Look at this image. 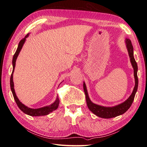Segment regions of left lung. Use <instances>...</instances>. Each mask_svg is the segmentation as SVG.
Returning a JSON list of instances; mask_svg holds the SVG:
<instances>
[{"label": "left lung", "instance_id": "1", "mask_svg": "<svg viewBox=\"0 0 147 147\" xmlns=\"http://www.w3.org/2000/svg\"><path fill=\"white\" fill-rule=\"evenodd\" d=\"M125 42L129 53V56L130 57L131 63L132 65L133 69H134V75L135 78V86L134 88V90H133L131 95L129 97V98L126 100H125L121 104L115 105L114 107H107L100 106L99 105L95 104L94 103H92L90 99V97L88 96V94L87 92L86 84L84 83V82H83V90L84 91V94H85L86 96V100L88 109H90L93 113L97 115V117L102 118H114L125 113L131 106L133 100L134 99L136 93L137 91L138 82H138L137 77L138 67L137 63L134 57V50H133V47L132 45L131 41L129 39L126 38Z\"/></svg>", "mask_w": 147, "mask_h": 147}]
</instances>
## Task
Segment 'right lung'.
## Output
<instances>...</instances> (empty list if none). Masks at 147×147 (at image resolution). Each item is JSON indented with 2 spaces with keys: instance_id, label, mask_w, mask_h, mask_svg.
Returning a JSON list of instances; mask_svg holds the SVG:
<instances>
[{
  "instance_id": "obj_1",
  "label": "right lung",
  "mask_w": 147,
  "mask_h": 147,
  "mask_svg": "<svg viewBox=\"0 0 147 147\" xmlns=\"http://www.w3.org/2000/svg\"><path fill=\"white\" fill-rule=\"evenodd\" d=\"M28 36H29V34L26 35L25 37L23 38L20 42V43L18 44V47L17 50L15 53L14 56H13V60H12L13 71H12V74H11V77H10V88H11L12 94H13V97H14V99L16 102V103L18 107L22 112H23L24 113L27 114L28 115H30V116H32V117L43 116V115H48L49 113L52 112L53 111H54L57 109V107H58V106H59V99L58 97H57V99L54 103H53L50 105L44 107H42V108L34 109H30L29 107H28L27 106H26L23 104H22L21 102L19 100L18 98L17 97L15 90H14V83H13V72H14V70H15V67L16 61L17 59V57H18V56L19 53L21 50V48H22V47H23L24 43L26 41V38H27Z\"/></svg>"
}]
</instances>
